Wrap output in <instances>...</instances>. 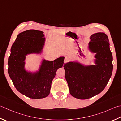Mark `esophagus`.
<instances>
[{
  "instance_id": "esophagus-1",
  "label": "esophagus",
  "mask_w": 121,
  "mask_h": 121,
  "mask_svg": "<svg viewBox=\"0 0 121 121\" xmlns=\"http://www.w3.org/2000/svg\"><path fill=\"white\" fill-rule=\"evenodd\" d=\"M69 61V59L67 58V57H65V60H64V63H67Z\"/></svg>"
}]
</instances>
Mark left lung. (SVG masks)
Returning a JSON list of instances; mask_svg holds the SVG:
<instances>
[{
	"label": "left lung",
	"instance_id": "obj_1",
	"mask_svg": "<svg viewBox=\"0 0 121 121\" xmlns=\"http://www.w3.org/2000/svg\"><path fill=\"white\" fill-rule=\"evenodd\" d=\"M90 39L88 49L95 53L94 65L70 61L63 65L70 93L79 99L91 98L101 93L113 71V56L108 36L104 33L98 32L91 35Z\"/></svg>",
	"mask_w": 121,
	"mask_h": 121
}]
</instances>
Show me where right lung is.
I'll return each instance as SVG.
<instances>
[{
    "instance_id": "1",
    "label": "right lung",
    "mask_w": 121,
    "mask_h": 121,
    "mask_svg": "<svg viewBox=\"0 0 121 121\" xmlns=\"http://www.w3.org/2000/svg\"><path fill=\"white\" fill-rule=\"evenodd\" d=\"M43 33L35 30L20 33L13 44L8 58V72L14 86L19 93L32 99L43 98L49 95L57 70L64 63V56L54 61L43 59L38 70L26 69V56L42 53L45 43Z\"/></svg>"
}]
</instances>
